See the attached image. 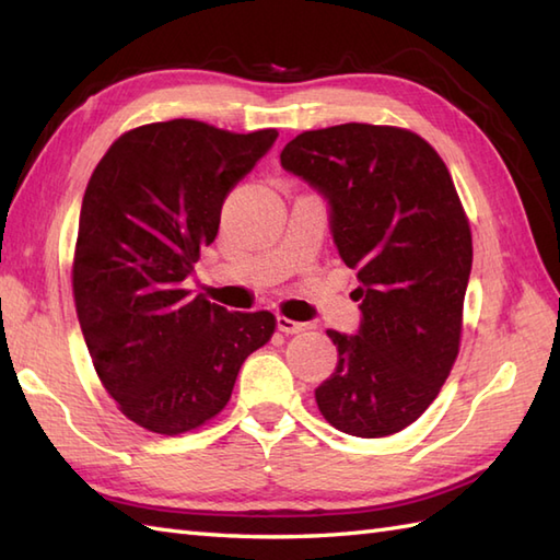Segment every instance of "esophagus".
<instances>
[{
  "instance_id": "esophagus-1",
  "label": "esophagus",
  "mask_w": 560,
  "mask_h": 560,
  "mask_svg": "<svg viewBox=\"0 0 560 560\" xmlns=\"http://www.w3.org/2000/svg\"><path fill=\"white\" fill-rule=\"evenodd\" d=\"M277 327H279V331H283V335H301V331L311 329V325L307 323H295V319H289L283 315L277 317Z\"/></svg>"
}]
</instances>
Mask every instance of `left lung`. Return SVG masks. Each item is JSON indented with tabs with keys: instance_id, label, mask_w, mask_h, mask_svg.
Here are the masks:
<instances>
[{
	"instance_id": "obj_1",
	"label": "left lung",
	"mask_w": 560,
	"mask_h": 560,
	"mask_svg": "<svg viewBox=\"0 0 560 560\" xmlns=\"http://www.w3.org/2000/svg\"><path fill=\"white\" fill-rule=\"evenodd\" d=\"M281 165L327 199L339 257L361 281L359 331L327 329L339 361L315 389L319 413L349 435L399 433L459 353L471 231L447 165L409 129L363 122L299 135Z\"/></svg>"
}]
</instances>
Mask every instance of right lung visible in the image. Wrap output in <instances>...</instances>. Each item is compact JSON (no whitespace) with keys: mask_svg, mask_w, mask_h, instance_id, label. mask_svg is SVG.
<instances>
[{"mask_svg":"<svg viewBox=\"0 0 560 560\" xmlns=\"http://www.w3.org/2000/svg\"><path fill=\"white\" fill-rule=\"evenodd\" d=\"M277 137L141 125L91 175L71 267L77 315L103 387L147 431L177 435L213 419L273 335L271 313H229L183 283L219 233L225 197Z\"/></svg>","mask_w":560,"mask_h":560,"instance_id":"add662e5","label":"right lung"}]
</instances>
